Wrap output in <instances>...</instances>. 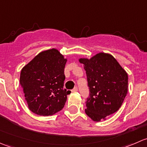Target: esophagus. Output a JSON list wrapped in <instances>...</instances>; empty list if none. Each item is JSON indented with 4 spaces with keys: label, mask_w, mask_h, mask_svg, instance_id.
Segmentation results:
<instances>
[{
    "label": "esophagus",
    "mask_w": 147,
    "mask_h": 147,
    "mask_svg": "<svg viewBox=\"0 0 147 147\" xmlns=\"http://www.w3.org/2000/svg\"><path fill=\"white\" fill-rule=\"evenodd\" d=\"M78 91V87H74L73 90H72V92H76Z\"/></svg>",
    "instance_id": "obj_1"
}]
</instances>
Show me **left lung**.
Instances as JSON below:
<instances>
[{
  "mask_svg": "<svg viewBox=\"0 0 147 147\" xmlns=\"http://www.w3.org/2000/svg\"><path fill=\"white\" fill-rule=\"evenodd\" d=\"M80 62L84 64L90 91L86 115L94 121L106 119L119 109L127 96V73L113 56L104 53Z\"/></svg>",
  "mask_w": 147,
  "mask_h": 147,
  "instance_id": "obj_1",
  "label": "left lung"
}]
</instances>
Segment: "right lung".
Returning <instances> with one entry per match:
<instances>
[{
	"mask_svg": "<svg viewBox=\"0 0 147 147\" xmlns=\"http://www.w3.org/2000/svg\"><path fill=\"white\" fill-rule=\"evenodd\" d=\"M67 60L56 49L35 56L22 69L20 84L30 111L49 116L61 110L69 90L63 88Z\"/></svg>",
	"mask_w": 147,
	"mask_h": 147,
	"instance_id": "obj_1",
	"label": "right lung"
}]
</instances>
